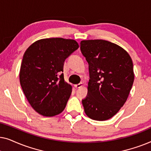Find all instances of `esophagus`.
Instances as JSON below:
<instances>
[{
  "mask_svg": "<svg viewBox=\"0 0 151 151\" xmlns=\"http://www.w3.org/2000/svg\"><path fill=\"white\" fill-rule=\"evenodd\" d=\"M74 86H75V87H76V88H79L82 87V86H83V83H82V82H80V83L76 84V85H74Z\"/></svg>",
  "mask_w": 151,
  "mask_h": 151,
  "instance_id": "obj_1",
  "label": "esophagus"
}]
</instances>
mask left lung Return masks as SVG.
I'll return each instance as SVG.
<instances>
[{
	"label": "left lung",
	"mask_w": 151,
	"mask_h": 151,
	"mask_svg": "<svg viewBox=\"0 0 151 151\" xmlns=\"http://www.w3.org/2000/svg\"><path fill=\"white\" fill-rule=\"evenodd\" d=\"M80 50L88 64V93L82 100L91 119L111 118L127 101L134 81L131 56L123 48L104 40H82Z\"/></svg>",
	"instance_id": "8db88e82"
}]
</instances>
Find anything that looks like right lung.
Returning <instances> with one entry per match:
<instances>
[{
  "label": "right lung",
  "instance_id": "right-lung-1",
  "mask_svg": "<svg viewBox=\"0 0 151 151\" xmlns=\"http://www.w3.org/2000/svg\"><path fill=\"white\" fill-rule=\"evenodd\" d=\"M79 47L71 39H41L24 53L20 83L31 106L39 114L52 117L65 109L71 86L64 79V63Z\"/></svg>",
  "mask_w": 151,
  "mask_h": 151
}]
</instances>
